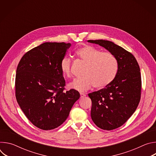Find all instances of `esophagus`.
<instances>
[{
  "label": "esophagus",
  "mask_w": 156,
  "mask_h": 156,
  "mask_svg": "<svg viewBox=\"0 0 156 156\" xmlns=\"http://www.w3.org/2000/svg\"><path fill=\"white\" fill-rule=\"evenodd\" d=\"M80 96H81V98H84V97L86 96V94H85L84 93H80Z\"/></svg>",
  "instance_id": "obj_1"
}]
</instances>
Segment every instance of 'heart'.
I'll return each mask as SVG.
<instances>
[{
  "label": "heart",
  "instance_id": "heart-1",
  "mask_svg": "<svg viewBox=\"0 0 156 156\" xmlns=\"http://www.w3.org/2000/svg\"><path fill=\"white\" fill-rule=\"evenodd\" d=\"M76 55L87 66L83 73V77L75 80L69 86L73 90L84 91L93 85L97 89H102L110 84L114 80L118 69L117 60L110 52H101L99 49L86 45L77 49ZM60 70L64 76L70 77L72 74V60L63 57L60 63Z\"/></svg>",
  "mask_w": 156,
  "mask_h": 156
}]
</instances>
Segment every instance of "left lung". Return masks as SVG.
<instances>
[{
	"label": "left lung",
	"mask_w": 156,
	"mask_h": 156,
	"mask_svg": "<svg viewBox=\"0 0 156 156\" xmlns=\"http://www.w3.org/2000/svg\"><path fill=\"white\" fill-rule=\"evenodd\" d=\"M87 41L104 48L117 60V72L112 83L105 88L88 94L92 101L91 117L93 122L102 129H114L129 119L140 103V66L131 53L112 42L102 39Z\"/></svg>",
	"instance_id": "8db88e82"
}]
</instances>
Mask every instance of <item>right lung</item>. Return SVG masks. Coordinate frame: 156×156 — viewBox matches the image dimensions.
Masks as SVG:
<instances>
[{
    "mask_svg": "<svg viewBox=\"0 0 156 156\" xmlns=\"http://www.w3.org/2000/svg\"><path fill=\"white\" fill-rule=\"evenodd\" d=\"M70 43L44 42L27 52L16 69L15 96L28 119L36 127L51 130L61 125L80 98L73 89L64 91L60 63Z\"/></svg>",
    "mask_w": 156,
    "mask_h": 156,
    "instance_id": "add662e5",
    "label": "right lung"
}]
</instances>
